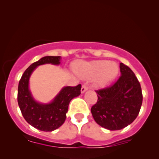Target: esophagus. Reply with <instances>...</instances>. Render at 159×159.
Segmentation results:
<instances>
[{"label":"esophagus","mask_w":159,"mask_h":159,"mask_svg":"<svg viewBox=\"0 0 159 159\" xmlns=\"http://www.w3.org/2000/svg\"><path fill=\"white\" fill-rule=\"evenodd\" d=\"M88 89H89V87H88L87 85H83V86H82V89H81V92H82V93H84V92L87 91Z\"/></svg>","instance_id":"obj_1"}]
</instances>
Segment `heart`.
Masks as SVG:
<instances>
[{"label": "heart", "mask_w": 159, "mask_h": 159, "mask_svg": "<svg viewBox=\"0 0 159 159\" xmlns=\"http://www.w3.org/2000/svg\"><path fill=\"white\" fill-rule=\"evenodd\" d=\"M78 74L84 78L97 77V83L102 85L114 79L119 68L115 63L107 60H97L91 62H83L76 68Z\"/></svg>", "instance_id": "1"}]
</instances>
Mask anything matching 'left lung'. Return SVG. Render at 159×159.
<instances>
[{
    "instance_id": "left-lung-1",
    "label": "left lung",
    "mask_w": 159,
    "mask_h": 159,
    "mask_svg": "<svg viewBox=\"0 0 159 159\" xmlns=\"http://www.w3.org/2000/svg\"><path fill=\"white\" fill-rule=\"evenodd\" d=\"M121 75L108 87L97 90L98 99L91 111L98 125L118 130L134 121L142 104V92L138 79L128 66L120 63Z\"/></svg>"
}]
</instances>
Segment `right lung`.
<instances>
[{"label": "right lung", "mask_w": 159, "mask_h": 159, "mask_svg": "<svg viewBox=\"0 0 159 159\" xmlns=\"http://www.w3.org/2000/svg\"><path fill=\"white\" fill-rule=\"evenodd\" d=\"M60 56H47L34 62L25 70L19 81L17 102L25 120L42 131H53L63 124L70 100L81 93V85L65 87L50 104L35 102L29 90V76L37 66L46 63L59 65Z\"/></svg>", "instance_id": "right-lung-1"}]
</instances>
